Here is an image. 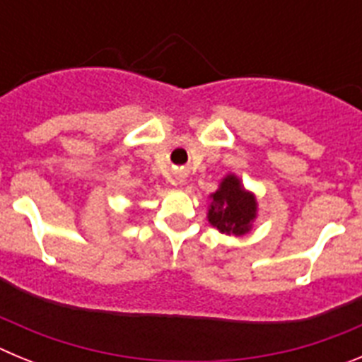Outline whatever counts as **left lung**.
I'll list each match as a JSON object with an SVG mask.
<instances>
[{"mask_svg":"<svg viewBox=\"0 0 362 362\" xmlns=\"http://www.w3.org/2000/svg\"><path fill=\"white\" fill-rule=\"evenodd\" d=\"M255 217V199L241 188L238 177L228 175L223 179L221 188L212 194L209 221L223 233L243 235L250 230Z\"/></svg>","mask_w":362,"mask_h":362,"instance_id":"1","label":"left lung"}]
</instances>
